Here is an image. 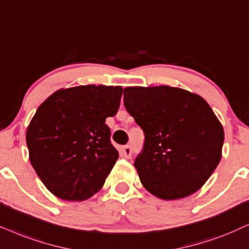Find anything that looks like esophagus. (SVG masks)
I'll list each match as a JSON object with an SVG mask.
<instances>
[{"label": "esophagus", "instance_id": "34e87169", "mask_svg": "<svg viewBox=\"0 0 249 249\" xmlns=\"http://www.w3.org/2000/svg\"><path fill=\"white\" fill-rule=\"evenodd\" d=\"M121 154H122V156L125 157V159H130V157L132 156V148H131V146L122 147Z\"/></svg>", "mask_w": 249, "mask_h": 249}]
</instances>
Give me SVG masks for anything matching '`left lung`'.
<instances>
[{"label": "left lung", "mask_w": 249, "mask_h": 249, "mask_svg": "<svg viewBox=\"0 0 249 249\" xmlns=\"http://www.w3.org/2000/svg\"><path fill=\"white\" fill-rule=\"evenodd\" d=\"M124 106L144 132L134 166L143 187L177 200L203 186L222 157L224 130L206 100L170 86L126 87Z\"/></svg>", "instance_id": "1"}]
</instances>
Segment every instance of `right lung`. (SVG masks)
I'll use <instances>...</instances> for the list:
<instances>
[{
	"label": "right lung",
	"mask_w": 249,
	"mask_h": 249,
	"mask_svg": "<svg viewBox=\"0 0 249 249\" xmlns=\"http://www.w3.org/2000/svg\"><path fill=\"white\" fill-rule=\"evenodd\" d=\"M122 94L121 86L62 88L37 108L26 131L30 161L55 196L84 201L102 188L118 159L106 118Z\"/></svg>",
	"instance_id": "add662e5"
}]
</instances>
